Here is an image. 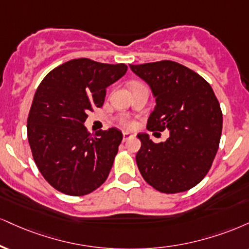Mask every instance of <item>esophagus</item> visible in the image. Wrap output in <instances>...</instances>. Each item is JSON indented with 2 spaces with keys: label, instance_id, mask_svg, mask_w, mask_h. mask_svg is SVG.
Here are the masks:
<instances>
[{
  "label": "esophagus",
  "instance_id": "1",
  "mask_svg": "<svg viewBox=\"0 0 249 249\" xmlns=\"http://www.w3.org/2000/svg\"><path fill=\"white\" fill-rule=\"evenodd\" d=\"M133 136L130 132H123V142H126V140L131 139Z\"/></svg>",
  "mask_w": 249,
  "mask_h": 249
}]
</instances>
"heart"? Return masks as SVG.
Masks as SVG:
<instances>
[{"instance_id":"obj_1","label":"heart","mask_w":249,"mask_h":249,"mask_svg":"<svg viewBox=\"0 0 249 249\" xmlns=\"http://www.w3.org/2000/svg\"><path fill=\"white\" fill-rule=\"evenodd\" d=\"M121 124L123 125V126H125V127H132L133 126V122L131 121V119H127V118L122 119Z\"/></svg>"}]
</instances>
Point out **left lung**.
<instances>
[{
	"mask_svg": "<svg viewBox=\"0 0 249 249\" xmlns=\"http://www.w3.org/2000/svg\"><path fill=\"white\" fill-rule=\"evenodd\" d=\"M130 68L148 83L157 102L147 130L169 131L168 139L159 143L138 134L139 172L160 193L189 190L205 178L219 147V102L208 81L178 62L162 60Z\"/></svg>",
	"mask_w": 249,
	"mask_h": 249,
	"instance_id": "8db88e82",
	"label": "left lung"
}]
</instances>
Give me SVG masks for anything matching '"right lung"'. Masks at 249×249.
Listing matches in <instances>:
<instances>
[{
	"label": "right lung",
	"instance_id": "1",
	"mask_svg": "<svg viewBox=\"0 0 249 249\" xmlns=\"http://www.w3.org/2000/svg\"><path fill=\"white\" fill-rule=\"evenodd\" d=\"M125 64L81 58L44 77L28 117V139L39 172L60 193L83 196L109 176L123 134L116 127L90 134L89 111L104 103L107 87L125 75Z\"/></svg>",
	"mask_w": 249,
	"mask_h": 249
}]
</instances>
